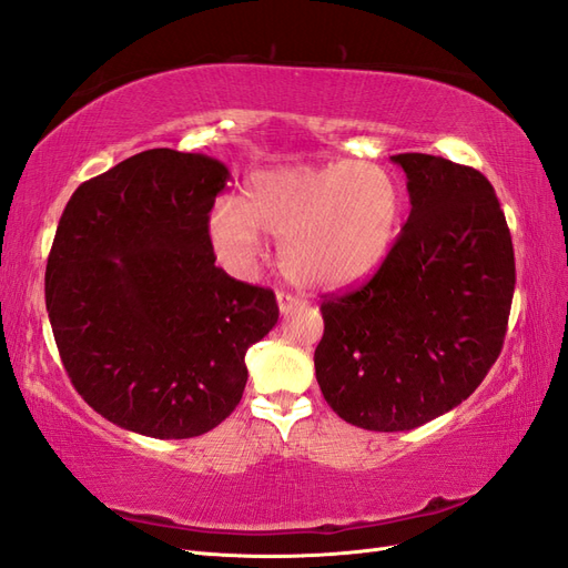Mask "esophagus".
Returning a JSON list of instances; mask_svg holds the SVG:
<instances>
[{
    "mask_svg": "<svg viewBox=\"0 0 568 568\" xmlns=\"http://www.w3.org/2000/svg\"><path fill=\"white\" fill-rule=\"evenodd\" d=\"M277 305H280V313L282 315H288L291 311H296V307H303L305 301L298 298V296H291V294H284V291H280V294H277Z\"/></svg>",
    "mask_w": 568,
    "mask_h": 568,
    "instance_id": "obj_1",
    "label": "esophagus"
}]
</instances>
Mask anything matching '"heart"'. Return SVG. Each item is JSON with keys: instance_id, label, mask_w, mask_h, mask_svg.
<instances>
[{"instance_id": "obj_1", "label": "heart", "mask_w": 568, "mask_h": 568, "mask_svg": "<svg viewBox=\"0 0 568 568\" xmlns=\"http://www.w3.org/2000/svg\"><path fill=\"white\" fill-rule=\"evenodd\" d=\"M403 189L386 168L353 161L280 165L255 173L244 203L220 199L209 236L220 263L248 277L265 251L263 232L282 242V265L307 288H346L382 267L398 236Z\"/></svg>"}]
</instances>
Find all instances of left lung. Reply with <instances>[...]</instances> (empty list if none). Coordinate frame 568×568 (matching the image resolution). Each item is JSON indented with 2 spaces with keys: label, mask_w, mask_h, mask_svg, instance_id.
I'll return each mask as SVG.
<instances>
[{
  "label": "left lung",
  "mask_w": 568,
  "mask_h": 568,
  "mask_svg": "<svg viewBox=\"0 0 568 568\" xmlns=\"http://www.w3.org/2000/svg\"><path fill=\"white\" fill-rule=\"evenodd\" d=\"M405 170L409 217L374 277L322 303L315 374L341 419L409 432L484 382L503 351L514 248L500 201L474 168L428 153Z\"/></svg>",
  "instance_id": "obj_1"
}]
</instances>
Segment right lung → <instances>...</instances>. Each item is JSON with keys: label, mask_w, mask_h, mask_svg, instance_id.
<instances>
[{"label": "right lung", "mask_w": 568, "mask_h": 568, "mask_svg": "<svg viewBox=\"0 0 568 568\" xmlns=\"http://www.w3.org/2000/svg\"><path fill=\"white\" fill-rule=\"evenodd\" d=\"M230 170L149 149L75 189L47 261L63 367L101 417L161 440L211 432L242 400L274 294L215 267L209 213Z\"/></svg>", "instance_id": "1"}]
</instances>
